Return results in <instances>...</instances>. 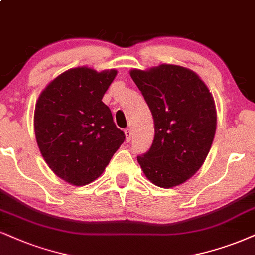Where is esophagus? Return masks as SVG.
Segmentation results:
<instances>
[{
    "mask_svg": "<svg viewBox=\"0 0 255 255\" xmlns=\"http://www.w3.org/2000/svg\"><path fill=\"white\" fill-rule=\"evenodd\" d=\"M124 132H125V137H127V142H130V140L132 139V130H131V128H127Z\"/></svg>",
    "mask_w": 255,
    "mask_h": 255,
    "instance_id": "1",
    "label": "esophagus"
}]
</instances>
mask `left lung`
<instances>
[{
    "label": "left lung",
    "instance_id": "8db88e82",
    "mask_svg": "<svg viewBox=\"0 0 255 255\" xmlns=\"http://www.w3.org/2000/svg\"><path fill=\"white\" fill-rule=\"evenodd\" d=\"M130 75L155 123L151 147L137 157L144 175L161 188L184 183L202 166L214 139L212 93L195 72L177 65L132 70Z\"/></svg>",
    "mask_w": 255,
    "mask_h": 255
}]
</instances>
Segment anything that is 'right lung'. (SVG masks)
Returning <instances> with one entry per match:
<instances>
[{
	"label": "right lung",
	"instance_id": "obj_1",
	"mask_svg": "<svg viewBox=\"0 0 255 255\" xmlns=\"http://www.w3.org/2000/svg\"><path fill=\"white\" fill-rule=\"evenodd\" d=\"M116 75V70L71 68L51 81L37 99V146L52 171L68 183L86 185L97 180L125 140L111 110L102 102Z\"/></svg>",
	"mask_w": 255,
	"mask_h": 255
}]
</instances>
